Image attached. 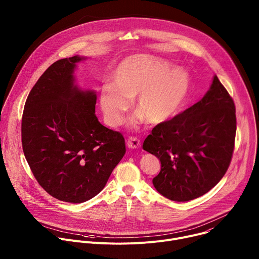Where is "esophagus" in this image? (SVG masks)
<instances>
[{"label":"esophagus","mask_w":259,"mask_h":259,"mask_svg":"<svg viewBox=\"0 0 259 259\" xmlns=\"http://www.w3.org/2000/svg\"><path fill=\"white\" fill-rule=\"evenodd\" d=\"M127 145L129 149L131 150H135V149H139L140 147V140L136 137H129L127 140Z\"/></svg>","instance_id":"obj_1"}]
</instances>
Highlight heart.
Here are the masks:
<instances>
[{
    "label": "heart",
    "instance_id": "1",
    "mask_svg": "<svg viewBox=\"0 0 259 259\" xmlns=\"http://www.w3.org/2000/svg\"><path fill=\"white\" fill-rule=\"evenodd\" d=\"M113 84H105L99 93V105L106 124L117 127L124 121L135 100L136 116L130 126L137 127L144 120L159 125L173 118L186 102L190 78L180 68L157 57L135 55L121 61L112 72Z\"/></svg>",
    "mask_w": 259,
    "mask_h": 259
}]
</instances>
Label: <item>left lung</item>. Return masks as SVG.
Instances as JSON below:
<instances>
[{
    "mask_svg": "<svg viewBox=\"0 0 259 259\" xmlns=\"http://www.w3.org/2000/svg\"><path fill=\"white\" fill-rule=\"evenodd\" d=\"M233 98L217 76L204 97L171 120L157 125L143 150L161 162L155 189L175 202L197 199L226 174L237 130Z\"/></svg>",
    "mask_w": 259,
    "mask_h": 259,
    "instance_id": "1",
    "label": "left lung"
}]
</instances>
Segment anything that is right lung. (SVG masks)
Masks as SVG:
<instances>
[{
	"instance_id": "add662e5",
	"label": "right lung",
	"mask_w": 259,
	"mask_h": 259,
	"mask_svg": "<svg viewBox=\"0 0 259 259\" xmlns=\"http://www.w3.org/2000/svg\"><path fill=\"white\" fill-rule=\"evenodd\" d=\"M85 59L51 64L30 90L21 122L23 153L36 181L73 204L99 194L126 153L123 135L95 116L96 93L75 83L77 63Z\"/></svg>"
}]
</instances>
